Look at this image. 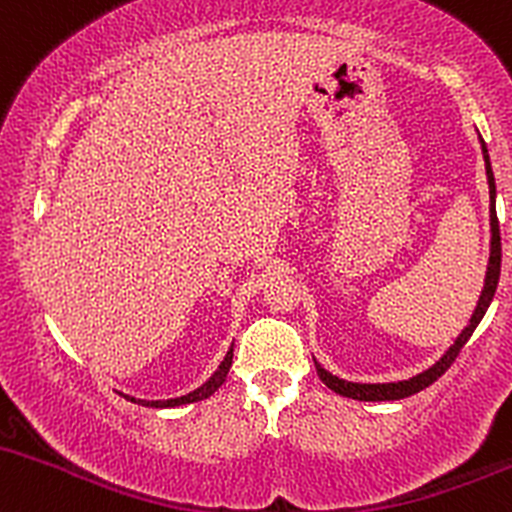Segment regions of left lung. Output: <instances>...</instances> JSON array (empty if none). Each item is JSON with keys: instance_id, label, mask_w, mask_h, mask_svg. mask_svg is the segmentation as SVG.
<instances>
[{"instance_id": "8db88e82", "label": "left lung", "mask_w": 512, "mask_h": 512, "mask_svg": "<svg viewBox=\"0 0 512 512\" xmlns=\"http://www.w3.org/2000/svg\"><path fill=\"white\" fill-rule=\"evenodd\" d=\"M481 152H484V162H486V176H488V193H491V256H488V271H486V283L484 290H481L479 304H476L472 319H469V326L459 333V338L455 341V346H450L445 355L435 363L433 367H428L426 372L421 375L411 377V380L404 382H389V384H360V382H346V380H338L336 375L326 372L317 360V375L319 380L326 384V387L333 389L336 394L348 396V399H358V401H396V399H406V396L423 392V389L430 387L438 377H442L447 372V367L457 360L459 350L464 348V343L472 338V333L479 321L484 319L488 304H491L493 295H496V287H498V278H501V229H498V217H496V181H493V171H491V162H488V149L486 142L481 140Z\"/></svg>"}]
</instances>
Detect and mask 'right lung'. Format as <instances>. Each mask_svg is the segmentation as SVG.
<instances>
[{"label": "right lung", "mask_w": 512, "mask_h": 512, "mask_svg": "<svg viewBox=\"0 0 512 512\" xmlns=\"http://www.w3.org/2000/svg\"><path fill=\"white\" fill-rule=\"evenodd\" d=\"M232 353H234V348H229V353L225 355V360H222V365L217 367V372H215V375H212L210 380L203 384V387H198V389H195V392L186 394V396H179V399H164V401H142V399H135V396H128V394H123V396H125V399L135 401V404H142V406H152V409H174V406L193 404V401H203V399H208L210 394H215L217 389L222 387V384H225V380H227V372H229V367H232Z\"/></svg>", "instance_id": "right-lung-1"}]
</instances>
